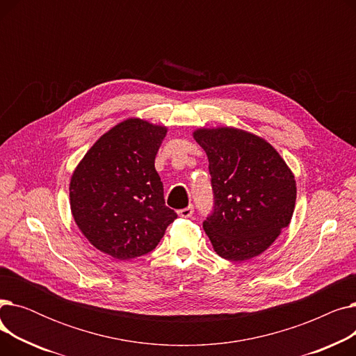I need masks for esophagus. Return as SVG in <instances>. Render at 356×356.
<instances>
[{
	"mask_svg": "<svg viewBox=\"0 0 356 356\" xmlns=\"http://www.w3.org/2000/svg\"><path fill=\"white\" fill-rule=\"evenodd\" d=\"M177 215H179L180 218H191V216L193 215V207L191 204V207H188V208L177 211Z\"/></svg>",
	"mask_w": 356,
	"mask_h": 356,
	"instance_id": "obj_1",
	"label": "esophagus"
}]
</instances>
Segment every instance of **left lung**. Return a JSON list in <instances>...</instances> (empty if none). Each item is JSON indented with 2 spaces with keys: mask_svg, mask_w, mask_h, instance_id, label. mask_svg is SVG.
<instances>
[{
  "mask_svg": "<svg viewBox=\"0 0 356 356\" xmlns=\"http://www.w3.org/2000/svg\"><path fill=\"white\" fill-rule=\"evenodd\" d=\"M193 138L209 160L215 209L203 229L215 252L229 261L263 254L294 212L290 167L267 140L244 129L203 127Z\"/></svg>",
  "mask_w": 356,
  "mask_h": 356,
  "instance_id": "obj_1",
  "label": "left lung"
}]
</instances>
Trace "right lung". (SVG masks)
<instances>
[{"instance_id":"right-lung-1","label":"right lung","mask_w":356,"mask_h":356,"mask_svg":"<svg viewBox=\"0 0 356 356\" xmlns=\"http://www.w3.org/2000/svg\"><path fill=\"white\" fill-rule=\"evenodd\" d=\"M167 127L127 118L108 129L74 168L70 211L90 244L115 259L153 251L177 218L154 167Z\"/></svg>"}]
</instances>
